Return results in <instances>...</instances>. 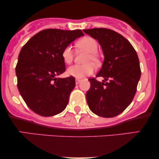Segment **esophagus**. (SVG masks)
I'll use <instances>...</instances> for the list:
<instances>
[{
    "instance_id": "1",
    "label": "esophagus",
    "mask_w": 159,
    "mask_h": 159,
    "mask_svg": "<svg viewBox=\"0 0 159 159\" xmlns=\"http://www.w3.org/2000/svg\"><path fill=\"white\" fill-rule=\"evenodd\" d=\"M81 79H79V78H76L75 79V84H78L80 83V81H81Z\"/></svg>"
}]
</instances>
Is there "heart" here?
Here are the masks:
<instances>
[{"label": "heart", "instance_id": "obj_1", "mask_svg": "<svg viewBox=\"0 0 159 159\" xmlns=\"http://www.w3.org/2000/svg\"><path fill=\"white\" fill-rule=\"evenodd\" d=\"M76 45L78 48L81 50L88 52L86 57L85 63H86L84 65L71 66L67 69V74L72 77L80 78L93 73L94 66L92 63H93L96 65H98L99 63V59L96 54L98 45L97 41L90 36H86V37L82 38L78 42ZM61 56L62 59L65 63L69 64L72 63V60H73V52H72V47L70 45H68L64 48L62 52Z\"/></svg>", "mask_w": 159, "mask_h": 159}]
</instances>
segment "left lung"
Instances as JSON below:
<instances>
[{
    "mask_svg": "<svg viewBox=\"0 0 159 159\" xmlns=\"http://www.w3.org/2000/svg\"><path fill=\"white\" fill-rule=\"evenodd\" d=\"M84 32L98 40L105 57L102 67L96 75L104 80L89 79L87 104L95 114L114 117L130 105L135 95L141 74L138 54L125 37L110 29L93 28ZM107 80L109 81L105 82Z\"/></svg>",
    "mask_w": 159,
    "mask_h": 159,
    "instance_id": "1",
    "label": "left lung"
}]
</instances>
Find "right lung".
<instances>
[{
    "label": "right lung",
    "mask_w": 159,
    "mask_h": 159,
    "mask_svg": "<svg viewBox=\"0 0 159 159\" xmlns=\"http://www.w3.org/2000/svg\"><path fill=\"white\" fill-rule=\"evenodd\" d=\"M81 36V30L45 29L22 47L16 67L17 86L24 101L34 112L52 116L66 108L75 80L72 76H56L66 71L63 50Z\"/></svg>",
    "instance_id": "1"
}]
</instances>
